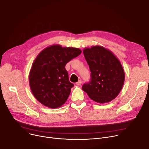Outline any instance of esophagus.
I'll return each mask as SVG.
<instances>
[{"mask_svg": "<svg viewBox=\"0 0 149 149\" xmlns=\"http://www.w3.org/2000/svg\"><path fill=\"white\" fill-rule=\"evenodd\" d=\"M81 83H82V81H81V80H79V81L76 83V84H77V86H80V85L81 84Z\"/></svg>", "mask_w": 149, "mask_h": 149, "instance_id": "esophagus-1", "label": "esophagus"}]
</instances>
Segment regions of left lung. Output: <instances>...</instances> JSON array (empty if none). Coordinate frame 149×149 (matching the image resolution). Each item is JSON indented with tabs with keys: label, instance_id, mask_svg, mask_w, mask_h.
Wrapping results in <instances>:
<instances>
[{
	"label": "left lung",
	"instance_id": "8db88e82",
	"mask_svg": "<svg viewBox=\"0 0 149 149\" xmlns=\"http://www.w3.org/2000/svg\"><path fill=\"white\" fill-rule=\"evenodd\" d=\"M91 72V81L82 89L98 103L110 102L120 92L124 82V71L120 60L103 46H93L83 51Z\"/></svg>",
	"mask_w": 149,
	"mask_h": 149
}]
</instances>
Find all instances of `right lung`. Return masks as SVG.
Returning <instances> with one entry per match:
<instances>
[{
    "label": "right lung",
    "mask_w": 149,
    "mask_h": 149,
    "mask_svg": "<svg viewBox=\"0 0 149 149\" xmlns=\"http://www.w3.org/2000/svg\"><path fill=\"white\" fill-rule=\"evenodd\" d=\"M81 53L79 48L53 45L38 54L30 70L29 83L39 102L52 109L65 104L74 86L65 66Z\"/></svg>",
    "instance_id": "obj_1"
}]
</instances>
